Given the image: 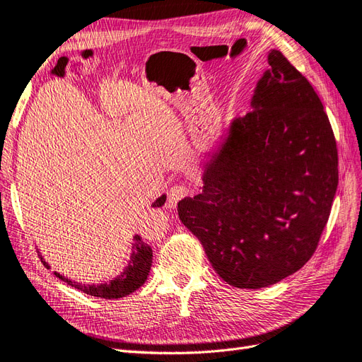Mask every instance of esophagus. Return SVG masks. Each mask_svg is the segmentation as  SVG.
Returning a JSON list of instances; mask_svg holds the SVG:
<instances>
[{
	"label": "esophagus",
	"mask_w": 362,
	"mask_h": 362,
	"mask_svg": "<svg viewBox=\"0 0 362 362\" xmlns=\"http://www.w3.org/2000/svg\"><path fill=\"white\" fill-rule=\"evenodd\" d=\"M189 194V189L183 185H176L173 186L168 192V207H176V204L180 202L182 198Z\"/></svg>",
	"instance_id": "esophagus-1"
}]
</instances>
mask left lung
Wrapping results in <instances>:
<instances>
[{"label":"left lung","mask_w":362,"mask_h":362,"mask_svg":"<svg viewBox=\"0 0 362 362\" xmlns=\"http://www.w3.org/2000/svg\"><path fill=\"white\" fill-rule=\"evenodd\" d=\"M257 83L252 112L206 153L203 191L177 204L215 272L258 289L312 258L339 185L337 144L313 86L279 50Z\"/></svg>","instance_id":"obj_1"}]
</instances>
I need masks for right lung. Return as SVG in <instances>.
<instances>
[{
	"label": "right lung",
	"mask_w": 362,
	"mask_h": 362,
	"mask_svg": "<svg viewBox=\"0 0 362 362\" xmlns=\"http://www.w3.org/2000/svg\"><path fill=\"white\" fill-rule=\"evenodd\" d=\"M165 195H160L156 202L152 204L153 207H160L165 203ZM152 247L146 245L140 235H134V243H132V253L128 265L124 269L116 279L110 280L109 284H101V285H82L73 282V280L64 277L62 274L55 272V276L59 277L62 282L69 284L70 286L82 291L88 296L105 298V300H113V298H122L129 296L134 291H137L144 282L147 276H149V270L152 267ZM42 262L49 267V264L40 255Z\"/></svg>",
	"instance_id": "obj_1"
}]
</instances>
